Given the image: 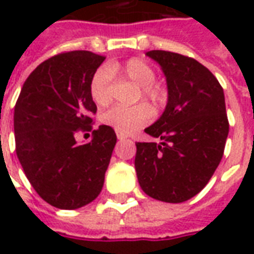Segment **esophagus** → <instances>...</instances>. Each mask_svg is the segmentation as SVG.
Wrapping results in <instances>:
<instances>
[{
    "mask_svg": "<svg viewBox=\"0 0 254 254\" xmlns=\"http://www.w3.org/2000/svg\"><path fill=\"white\" fill-rule=\"evenodd\" d=\"M127 134H124V133H117V138H118V140H124V138H127Z\"/></svg>",
    "mask_w": 254,
    "mask_h": 254,
    "instance_id": "34e87169",
    "label": "esophagus"
}]
</instances>
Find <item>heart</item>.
<instances>
[{
	"label": "heart",
	"instance_id": "heart-1",
	"mask_svg": "<svg viewBox=\"0 0 254 254\" xmlns=\"http://www.w3.org/2000/svg\"><path fill=\"white\" fill-rule=\"evenodd\" d=\"M113 74H118L141 87L143 96L152 100L154 103H158L163 99L162 89L152 84L155 81L154 69L143 60L132 58L124 64H111L107 67H99L94 73L89 84V94L96 105L103 106L109 103V100L111 99ZM151 118L152 111L148 106H114L102 116V121L106 125L114 127L117 132L130 133L147 125Z\"/></svg>",
	"mask_w": 254,
	"mask_h": 254
}]
</instances>
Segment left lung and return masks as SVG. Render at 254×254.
Instances as JSON below:
<instances>
[{"instance_id": "8db88e82", "label": "left lung", "mask_w": 254, "mask_h": 254, "mask_svg": "<svg viewBox=\"0 0 254 254\" xmlns=\"http://www.w3.org/2000/svg\"><path fill=\"white\" fill-rule=\"evenodd\" d=\"M167 84L162 116L144 132L160 143H136L134 167L145 194L182 202L205 187L222 160L229 121L222 85L207 67L178 53L151 50Z\"/></svg>"}]
</instances>
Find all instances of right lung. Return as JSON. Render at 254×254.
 Wrapping results in <instances>:
<instances>
[{
    "label": "right lung",
    "instance_id": "1",
    "mask_svg": "<svg viewBox=\"0 0 254 254\" xmlns=\"http://www.w3.org/2000/svg\"><path fill=\"white\" fill-rule=\"evenodd\" d=\"M105 61L91 52H69L42 63L23 84L14 106L16 154L28 181L50 205L76 209L94 201L105 182L117 136L100 125L87 144L74 134L91 130L96 105L91 78Z\"/></svg>",
    "mask_w": 254,
    "mask_h": 254
}]
</instances>
